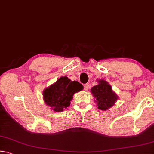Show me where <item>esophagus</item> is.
I'll return each instance as SVG.
<instances>
[{
  "label": "esophagus",
  "instance_id": "34e87169",
  "mask_svg": "<svg viewBox=\"0 0 154 154\" xmlns=\"http://www.w3.org/2000/svg\"><path fill=\"white\" fill-rule=\"evenodd\" d=\"M89 84L88 83H86V84L84 85V90L85 91H88V90H89Z\"/></svg>",
  "mask_w": 154,
  "mask_h": 154
}]
</instances>
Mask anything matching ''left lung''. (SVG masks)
Wrapping results in <instances>:
<instances>
[{
    "label": "left lung",
    "mask_w": 154,
    "mask_h": 154,
    "mask_svg": "<svg viewBox=\"0 0 154 154\" xmlns=\"http://www.w3.org/2000/svg\"><path fill=\"white\" fill-rule=\"evenodd\" d=\"M98 82V85L91 88V92L96 98L95 102L97 103L98 108L106 111L114 105L118 96L112 90L111 86L107 82L100 79Z\"/></svg>",
    "instance_id": "1"
}]
</instances>
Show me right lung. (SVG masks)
I'll return each mask as SVG.
<instances>
[{"mask_svg":"<svg viewBox=\"0 0 154 154\" xmlns=\"http://www.w3.org/2000/svg\"><path fill=\"white\" fill-rule=\"evenodd\" d=\"M83 86L77 81L61 77L56 83L43 91V100L55 112H62L70 105L75 93L82 90Z\"/></svg>","mask_w":154,"mask_h":154,"instance_id":"right-lung-1","label":"right lung"}]
</instances>
